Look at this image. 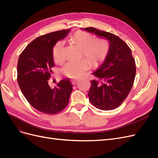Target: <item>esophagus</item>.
Segmentation results:
<instances>
[{
	"label": "esophagus",
	"instance_id": "1",
	"mask_svg": "<svg viewBox=\"0 0 158 158\" xmlns=\"http://www.w3.org/2000/svg\"><path fill=\"white\" fill-rule=\"evenodd\" d=\"M70 81H71L72 84H75L76 82H77L78 80H76V79H71Z\"/></svg>",
	"mask_w": 158,
	"mask_h": 158
}]
</instances>
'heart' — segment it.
Instances as JSON below:
<instances>
[{"label":"heart","instance_id":"obj_1","mask_svg":"<svg viewBox=\"0 0 158 158\" xmlns=\"http://www.w3.org/2000/svg\"><path fill=\"white\" fill-rule=\"evenodd\" d=\"M73 42L82 50L84 58L89 64L95 65L101 61L106 55L108 50L107 41L102 38L94 40L93 35L84 31H78L74 33L72 38ZM64 44L62 41L55 44L52 55L56 63L63 62L64 57L63 55ZM88 68V64L84 60L69 61L61 69L62 73L70 78H78Z\"/></svg>","mask_w":158,"mask_h":158}]
</instances>
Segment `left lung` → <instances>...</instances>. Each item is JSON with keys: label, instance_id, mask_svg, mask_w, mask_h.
I'll use <instances>...</instances> for the list:
<instances>
[{"label": "left lung", "instance_id": "1", "mask_svg": "<svg viewBox=\"0 0 158 158\" xmlns=\"http://www.w3.org/2000/svg\"><path fill=\"white\" fill-rule=\"evenodd\" d=\"M82 30L109 41V50L104 61L92 74L89 102L95 107L109 111L121 106L131 90L136 75V64L131 49L118 36L93 27Z\"/></svg>", "mask_w": 158, "mask_h": 158}]
</instances>
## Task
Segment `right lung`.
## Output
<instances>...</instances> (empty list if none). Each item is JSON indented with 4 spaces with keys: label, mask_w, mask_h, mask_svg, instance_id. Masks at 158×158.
<instances>
[{
    "label": "right lung",
    "mask_w": 158,
    "mask_h": 158,
    "mask_svg": "<svg viewBox=\"0 0 158 158\" xmlns=\"http://www.w3.org/2000/svg\"><path fill=\"white\" fill-rule=\"evenodd\" d=\"M70 30H60L37 37L19 56L17 80L23 95L37 111L52 114L67 106L73 85L69 79H63L51 88L48 80L55 66L53 47L68 35Z\"/></svg>",
    "instance_id": "right-lung-1"
}]
</instances>
